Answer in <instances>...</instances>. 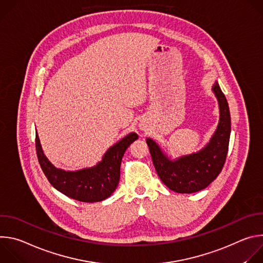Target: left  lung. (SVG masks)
<instances>
[{"instance_id":"8db88e82","label":"left lung","mask_w":263,"mask_h":263,"mask_svg":"<svg viewBox=\"0 0 263 263\" xmlns=\"http://www.w3.org/2000/svg\"><path fill=\"white\" fill-rule=\"evenodd\" d=\"M212 91L218 102L219 121L209 142L200 151L171 159L155 140L145 139L160 180L173 192L193 194L206 189L219 175L226 161L231 133L230 111L217 82Z\"/></svg>"}]
</instances>
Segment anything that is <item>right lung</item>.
<instances>
[{
	"instance_id": "add662e5",
	"label": "right lung",
	"mask_w": 263,
	"mask_h": 263,
	"mask_svg": "<svg viewBox=\"0 0 263 263\" xmlns=\"http://www.w3.org/2000/svg\"><path fill=\"white\" fill-rule=\"evenodd\" d=\"M138 138L131 132L110 146L102 160L95 166L79 171H64L55 167L44 154L36 131L35 145L37 158L51 185L61 194L80 202L95 203L109 198L119 185L121 162L126 149Z\"/></svg>"
}]
</instances>
